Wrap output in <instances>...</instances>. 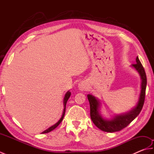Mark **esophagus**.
I'll use <instances>...</instances> for the list:
<instances>
[{"label":"esophagus","mask_w":154,"mask_h":154,"mask_svg":"<svg viewBox=\"0 0 154 154\" xmlns=\"http://www.w3.org/2000/svg\"><path fill=\"white\" fill-rule=\"evenodd\" d=\"M79 89L81 91H86L88 89V85L87 84L84 82V81H82V82H81L79 83Z\"/></svg>","instance_id":"1"}]
</instances>
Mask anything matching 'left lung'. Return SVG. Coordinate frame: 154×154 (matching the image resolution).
<instances>
[{
    "label": "left lung",
    "mask_w": 154,
    "mask_h": 154,
    "mask_svg": "<svg viewBox=\"0 0 154 154\" xmlns=\"http://www.w3.org/2000/svg\"><path fill=\"white\" fill-rule=\"evenodd\" d=\"M132 66L138 72L141 77V91L138 104L134 109L130 112L117 115L111 120H105L101 116L99 113L100 104L99 100L91 94H88L87 98L90 104V115L93 122L97 128L104 132H118L126 128L128 124L134 120L141 112L144 103L146 89L147 85V78L144 68L142 66L138 57H136V63Z\"/></svg>",
    "instance_id": "left-lung-1"
}]
</instances>
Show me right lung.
Wrapping results in <instances>:
<instances>
[{
  "label": "right lung",
  "mask_w": 154,
  "mask_h": 154,
  "mask_svg": "<svg viewBox=\"0 0 154 154\" xmlns=\"http://www.w3.org/2000/svg\"><path fill=\"white\" fill-rule=\"evenodd\" d=\"M70 96H71V93L69 92V91H67V92L66 93V94H65L64 99H63V105H64V109H63V114H62V116H61V119H60V120H59L58 122H57L56 124H55L54 125H53V126H52L50 127V128H49L48 129L45 130V131H44L43 132H42V134L48 133V132H50L52 131V130H54V129H55V128H56V127H57V126H58V125H59V124H60L61 122V121L63 120V117H64V116H65V107H66V104H67V100H68V99H69V98L70 97Z\"/></svg>",
  "instance_id": "1"
}]
</instances>
